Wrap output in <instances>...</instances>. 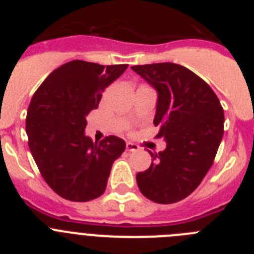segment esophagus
Listing matches in <instances>:
<instances>
[{"mask_svg": "<svg viewBox=\"0 0 254 254\" xmlns=\"http://www.w3.org/2000/svg\"><path fill=\"white\" fill-rule=\"evenodd\" d=\"M126 149H127V151H137L140 147L136 145V143H132V142H127L126 143Z\"/></svg>", "mask_w": 254, "mask_h": 254, "instance_id": "esophagus-1", "label": "esophagus"}]
</instances>
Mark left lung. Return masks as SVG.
<instances>
[{"label":"left lung","instance_id":"1","mask_svg":"<svg viewBox=\"0 0 254 254\" xmlns=\"http://www.w3.org/2000/svg\"><path fill=\"white\" fill-rule=\"evenodd\" d=\"M158 93L154 125L164 151L136 181L141 193L156 203H174L202 182L224 134V111L214 90L190 69L170 62L131 67Z\"/></svg>","mask_w":254,"mask_h":254}]
</instances>
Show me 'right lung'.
<instances>
[{
    "label": "right lung",
    "mask_w": 254,
    "mask_h": 254,
    "mask_svg": "<svg viewBox=\"0 0 254 254\" xmlns=\"http://www.w3.org/2000/svg\"><path fill=\"white\" fill-rule=\"evenodd\" d=\"M127 67L71 61L49 73L31 98L26 114L29 149L47 185L68 201L102 196L114 160L125 151L122 138L109 136L94 142L85 128L103 91Z\"/></svg>",
    "instance_id": "right-lung-1"
}]
</instances>
